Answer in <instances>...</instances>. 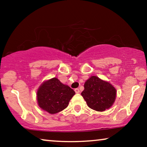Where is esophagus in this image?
Segmentation results:
<instances>
[{
  "instance_id": "obj_1",
  "label": "esophagus",
  "mask_w": 147,
  "mask_h": 147,
  "mask_svg": "<svg viewBox=\"0 0 147 147\" xmlns=\"http://www.w3.org/2000/svg\"><path fill=\"white\" fill-rule=\"evenodd\" d=\"M75 92H76V94L80 93V90H79V88H76V89H75Z\"/></svg>"
}]
</instances>
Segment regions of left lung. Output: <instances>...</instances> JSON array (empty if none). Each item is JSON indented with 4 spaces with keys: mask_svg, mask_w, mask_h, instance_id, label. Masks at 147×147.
<instances>
[{
    "mask_svg": "<svg viewBox=\"0 0 147 147\" xmlns=\"http://www.w3.org/2000/svg\"><path fill=\"white\" fill-rule=\"evenodd\" d=\"M81 94L90 108L102 112L112 106L116 90L108 82L92 76L84 84V90Z\"/></svg>",
    "mask_w": 147,
    "mask_h": 147,
    "instance_id": "8db88e82",
    "label": "left lung"
}]
</instances>
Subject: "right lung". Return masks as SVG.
<instances>
[{
	"label": "right lung",
	"instance_id": "add662e5",
	"mask_svg": "<svg viewBox=\"0 0 147 147\" xmlns=\"http://www.w3.org/2000/svg\"><path fill=\"white\" fill-rule=\"evenodd\" d=\"M75 92L53 78L41 84L37 91L39 107L50 114H55L67 108Z\"/></svg>",
	"mask_w": 147,
	"mask_h": 147
}]
</instances>
